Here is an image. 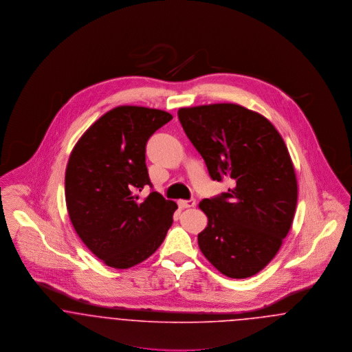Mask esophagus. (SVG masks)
<instances>
[{"label":"esophagus","mask_w":352,"mask_h":352,"mask_svg":"<svg viewBox=\"0 0 352 352\" xmlns=\"http://www.w3.org/2000/svg\"><path fill=\"white\" fill-rule=\"evenodd\" d=\"M197 204L195 199H190V201H178V206L181 208H190V207H194Z\"/></svg>","instance_id":"esophagus-1"}]
</instances>
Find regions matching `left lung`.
I'll return each instance as SVG.
<instances>
[{
  "mask_svg": "<svg viewBox=\"0 0 352 352\" xmlns=\"http://www.w3.org/2000/svg\"><path fill=\"white\" fill-rule=\"evenodd\" d=\"M178 118L210 177L232 182L199 203L208 218L198 234L201 253L227 277H251L277 254L296 212L297 178L284 140L264 116L231 102L181 108Z\"/></svg>",
  "mask_w": 352,
  "mask_h": 352,
  "instance_id": "left-lung-1",
  "label": "left lung"
}]
</instances>
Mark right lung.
I'll return each mask as SVG.
<instances>
[{
	"mask_svg": "<svg viewBox=\"0 0 352 352\" xmlns=\"http://www.w3.org/2000/svg\"><path fill=\"white\" fill-rule=\"evenodd\" d=\"M173 116L161 109L121 105L95 121L71 151L65 191L71 223L87 248L115 269L146 260L165 240L177 203L151 186L146 142Z\"/></svg>",
	"mask_w": 352,
	"mask_h": 352,
	"instance_id": "add662e5",
	"label": "right lung"
}]
</instances>
